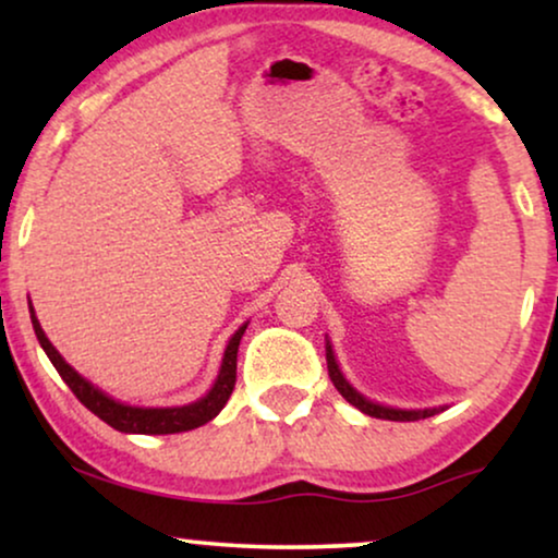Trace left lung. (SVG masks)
Masks as SVG:
<instances>
[{
    "instance_id": "obj_1",
    "label": "left lung",
    "mask_w": 558,
    "mask_h": 558,
    "mask_svg": "<svg viewBox=\"0 0 558 558\" xmlns=\"http://www.w3.org/2000/svg\"><path fill=\"white\" fill-rule=\"evenodd\" d=\"M327 371H330V378L338 391L342 393V399L353 403L355 409H361L363 414L368 416H376V418H388V422H416V418H426V416H434L437 414V409H424V411H401V409H388V407H380V403H373L368 399H363L361 393L355 391L353 386L348 384L345 378H342V373L338 368V363H335V355H332V348L330 342H327Z\"/></svg>"
}]
</instances>
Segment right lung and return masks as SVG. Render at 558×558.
Instances as JSON below:
<instances>
[{"label": "right lung", "instance_id": "add662e5", "mask_svg": "<svg viewBox=\"0 0 558 558\" xmlns=\"http://www.w3.org/2000/svg\"><path fill=\"white\" fill-rule=\"evenodd\" d=\"M33 312V307H29ZM33 327L37 340L48 357L56 365V371L60 373V378L65 380L68 388L75 393L83 407L88 411H94L98 418H104L106 424L113 426L117 432H126V434H178V432H190L197 429V426L208 424L210 418L218 416V411L226 407V401L231 399L233 386H235V357H239V345L243 332H246V325L239 327L235 335L228 342L226 355H223V365H220L218 380L216 386L210 388V393L205 399L190 403V407H174V409H136V407H124V403L109 399V396L98 391L88 384L86 378H81L71 365H68L52 342L45 338L40 323H37L35 312H33Z\"/></svg>", "mask_w": 558, "mask_h": 558}]
</instances>
